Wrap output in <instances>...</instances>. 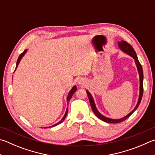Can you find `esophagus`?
<instances>
[{
    "label": "esophagus",
    "instance_id": "obj_1",
    "mask_svg": "<svg viewBox=\"0 0 155 155\" xmlns=\"http://www.w3.org/2000/svg\"><path fill=\"white\" fill-rule=\"evenodd\" d=\"M83 81H79V82H78V83H79V84H82L83 83Z\"/></svg>",
    "mask_w": 155,
    "mask_h": 155
}]
</instances>
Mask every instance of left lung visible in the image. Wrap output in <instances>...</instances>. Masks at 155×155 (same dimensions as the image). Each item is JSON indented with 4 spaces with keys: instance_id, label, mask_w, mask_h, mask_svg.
<instances>
[{
    "instance_id": "obj_1",
    "label": "left lung",
    "mask_w": 155,
    "mask_h": 155,
    "mask_svg": "<svg viewBox=\"0 0 155 155\" xmlns=\"http://www.w3.org/2000/svg\"><path fill=\"white\" fill-rule=\"evenodd\" d=\"M119 46L120 47V49H121L123 52H125V53H127V54H128V55H129L130 56H131V57L133 58L134 60H135V62H136V66H137V70H138L139 75H140V96H139L138 102H137V104L136 106L135 107V108L130 112V113L128 114L125 117L122 118V119H109V118H107V117H106L104 116H103V115L101 114L100 112H98V110H97V108H96V107H95L94 101V99H93L91 95L90 94V93L88 91H87V95H88L89 100L90 104H91V108H92L93 112H94V114L96 115V117L98 118V119H100V120H103V121H104L106 123H121L123 121H124V120L127 119L128 117H130L131 115L134 113V112L137 108V107L139 106L140 104V102H141L142 98L143 91H144V88H143V77H144V76H143L142 67L141 64L140 63L138 59H137L136 51H135V50L134 49V48H133V47H132V46L131 45H129L128 43H127V42L125 41H120V42H119Z\"/></svg>"
}]
</instances>
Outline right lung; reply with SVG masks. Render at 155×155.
Returning a JSON list of instances; mask_svg holds the SVG:
<instances>
[{
	"instance_id": "1",
	"label": "right lung",
	"mask_w": 155,
	"mask_h": 155,
	"mask_svg": "<svg viewBox=\"0 0 155 155\" xmlns=\"http://www.w3.org/2000/svg\"><path fill=\"white\" fill-rule=\"evenodd\" d=\"M26 49H25L24 50V51L23 52V53H21L20 55H19V58H18V61H17V64H16V68H15V69L17 68V67L18 66V64H19V61H20V60H21V59L22 58V57H23V56L25 55V53H26ZM77 91V87L76 86H74L72 87V89L70 90V91L69 92V94H68V97H67V101H68V102H69L70 101V100L71 99V97H72V95L74 94L75 93V91ZM68 108H67V110H66V113H65V114H64V117L62 118V119H61L60 122H58V123H56L55 125H53V126H51V127H54V126H56V125H59V124H60V123H62L64 120V119H65V118H66V115H67V114H68Z\"/></svg>"
}]
</instances>
